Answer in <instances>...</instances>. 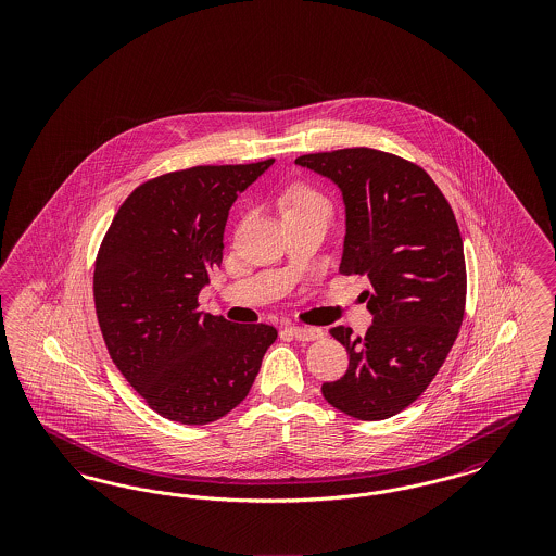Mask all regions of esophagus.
Returning <instances> with one entry per match:
<instances>
[{
  "instance_id": "obj_1",
  "label": "esophagus",
  "mask_w": 556,
  "mask_h": 556,
  "mask_svg": "<svg viewBox=\"0 0 556 556\" xmlns=\"http://www.w3.org/2000/svg\"><path fill=\"white\" fill-rule=\"evenodd\" d=\"M288 333L293 336L295 340L300 342H313V340H320L323 338V331L317 327H288Z\"/></svg>"
}]
</instances>
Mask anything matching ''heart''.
<instances>
[{
	"label": "heart",
	"instance_id": "obj_1",
	"mask_svg": "<svg viewBox=\"0 0 556 556\" xmlns=\"http://www.w3.org/2000/svg\"><path fill=\"white\" fill-rule=\"evenodd\" d=\"M283 206H286V214L306 211L329 212V200L313 186L295 184L283 193Z\"/></svg>",
	"mask_w": 556,
	"mask_h": 556
}]
</instances>
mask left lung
<instances>
[{"label": "left lung", "mask_w": 556, "mask_h": 556, "mask_svg": "<svg viewBox=\"0 0 556 556\" xmlns=\"http://www.w3.org/2000/svg\"><path fill=\"white\" fill-rule=\"evenodd\" d=\"M329 177L345 204L342 275H367L372 325L365 336L338 325L344 377L325 400L363 421L394 417L424 394L448 356L467 302L463 238L448 200L424 168L372 148L295 159Z\"/></svg>", "instance_id": "left-lung-1"}]
</instances>
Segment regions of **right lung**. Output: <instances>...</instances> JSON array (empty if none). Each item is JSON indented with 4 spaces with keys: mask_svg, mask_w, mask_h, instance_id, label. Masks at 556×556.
I'll use <instances>...</instances> for the list:
<instances>
[{
    "mask_svg": "<svg viewBox=\"0 0 556 556\" xmlns=\"http://www.w3.org/2000/svg\"><path fill=\"white\" fill-rule=\"evenodd\" d=\"M275 160L204 164L132 189L96 258V315L108 354L162 417L206 425L248 396L277 329L200 313L198 293L223 263L239 191Z\"/></svg>",
    "mask_w": 556,
    "mask_h": 556,
    "instance_id": "obj_1",
    "label": "right lung"
}]
</instances>
